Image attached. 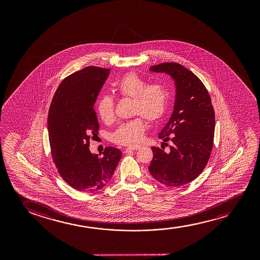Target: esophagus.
I'll return each instance as SVG.
<instances>
[{
  "label": "esophagus",
  "mask_w": 260,
  "mask_h": 260,
  "mask_svg": "<svg viewBox=\"0 0 260 260\" xmlns=\"http://www.w3.org/2000/svg\"><path fill=\"white\" fill-rule=\"evenodd\" d=\"M139 146H134V147H128V148H126L124 150V153H129V152H132V151H136V150H139Z\"/></svg>",
  "instance_id": "1"
}]
</instances>
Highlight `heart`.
Wrapping results in <instances>:
<instances>
[{
	"instance_id": "b5f03b06",
	"label": "heart",
	"mask_w": 260,
	"mask_h": 260,
	"mask_svg": "<svg viewBox=\"0 0 260 260\" xmlns=\"http://www.w3.org/2000/svg\"><path fill=\"white\" fill-rule=\"evenodd\" d=\"M114 89L119 96L132 99V114L139 116L119 125L112 134V140L121 146H138L146 129L143 118L150 122L160 121L167 112L170 92L164 84L149 85L147 81L134 73H128L114 82ZM96 113L106 123L114 121V99L108 95L101 96L96 104Z\"/></svg>"
}]
</instances>
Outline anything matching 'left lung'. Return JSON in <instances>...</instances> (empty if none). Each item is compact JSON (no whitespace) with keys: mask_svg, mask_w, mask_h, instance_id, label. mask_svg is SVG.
<instances>
[{"mask_svg":"<svg viewBox=\"0 0 260 260\" xmlns=\"http://www.w3.org/2000/svg\"><path fill=\"white\" fill-rule=\"evenodd\" d=\"M149 69L170 75L176 86L173 113L159 133V139L170 141L171 145L166 152L152 147L153 156L149 171L157 181L178 187L197 178L210 159L215 113L208 90L192 72L172 62Z\"/></svg>","mask_w":260,"mask_h":260,"instance_id":"left-lung-1","label":"left lung"}]
</instances>
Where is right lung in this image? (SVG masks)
<instances>
[{"label": "right lung", "mask_w": 260, "mask_h": 260, "mask_svg": "<svg viewBox=\"0 0 260 260\" xmlns=\"http://www.w3.org/2000/svg\"><path fill=\"white\" fill-rule=\"evenodd\" d=\"M110 69L87 67L64 78L50 104L48 131L57 171L73 188L95 192L109 182L121 152L106 147L100 157L89 151L100 128L94 104Z\"/></svg>", "instance_id": "add662e5"}]
</instances>
